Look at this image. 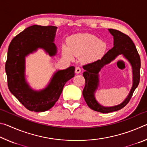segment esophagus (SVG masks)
Listing matches in <instances>:
<instances>
[{
  "label": "esophagus",
  "instance_id": "obj_1",
  "mask_svg": "<svg viewBox=\"0 0 147 147\" xmlns=\"http://www.w3.org/2000/svg\"><path fill=\"white\" fill-rule=\"evenodd\" d=\"M80 72H81V69L80 68V67H76V69H75V73H76V74H79V73H80Z\"/></svg>",
  "mask_w": 147,
  "mask_h": 147
}]
</instances>
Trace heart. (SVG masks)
<instances>
[{"label":"heart","mask_w":147,"mask_h":147,"mask_svg":"<svg viewBox=\"0 0 147 147\" xmlns=\"http://www.w3.org/2000/svg\"><path fill=\"white\" fill-rule=\"evenodd\" d=\"M69 47L62 46V54L69 59H73V55L82 56L84 63H90L100 59L107 50L104 41L93 35L82 33L71 36L68 39Z\"/></svg>","instance_id":"obj_1"}]
</instances>
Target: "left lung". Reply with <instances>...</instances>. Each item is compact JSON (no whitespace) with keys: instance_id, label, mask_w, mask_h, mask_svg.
Listing matches in <instances>:
<instances>
[{"instance_id":"left-lung-1","label":"left lung","mask_w":147,"mask_h":147,"mask_svg":"<svg viewBox=\"0 0 147 147\" xmlns=\"http://www.w3.org/2000/svg\"><path fill=\"white\" fill-rule=\"evenodd\" d=\"M108 30L113 37V48L109 50L100 59L83 66V69L85 70L83 76L86 80V85L82 92L84 98L91 109L103 113L113 112L124 108L130 101L140 80V57L133 41L128 36L120 31L114 29H108ZM119 55H123L133 67V87L127 97L123 103L114 107H105L98 102L94 94L99 85V72L106 64L111 63Z\"/></svg>"}]
</instances>
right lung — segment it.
Returning <instances> with one entry per match:
<instances>
[{
    "label": "right lung",
    "instance_id": "add662e5",
    "mask_svg": "<svg viewBox=\"0 0 147 147\" xmlns=\"http://www.w3.org/2000/svg\"><path fill=\"white\" fill-rule=\"evenodd\" d=\"M56 26L33 25L24 29L12 39L5 65L8 86L11 93L30 111L43 112L49 110L59 99L65 83L74 76V67L54 73L48 85L34 90L25 78V58L38 49L50 56L57 54L54 44Z\"/></svg>",
    "mask_w": 147,
    "mask_h": 147
}]
</instances>
